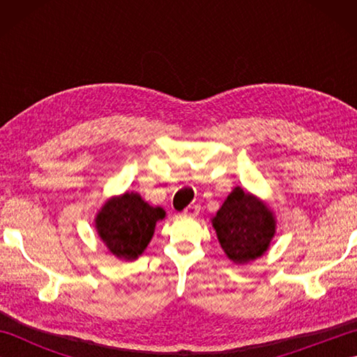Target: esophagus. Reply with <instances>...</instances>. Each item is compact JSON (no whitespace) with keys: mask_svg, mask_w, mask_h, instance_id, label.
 <instances>
[{"mask_svg":"<svg viewBox=\"0 0 357 357\" xmlns=\"http://www.w3.org/2000/svg\"><path fill=\"white\" fill-rule=\"evenodd\" d=\"M199 213V206L198 204H190L185 210H184V215L185 216H196Z\"/></svg>","mask_w":357,"mask_h":357,"instance_id":"1","label":"esophagus"}]
</instances>
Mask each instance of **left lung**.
<instances>
[{"label":"left lung","instance_id":"1","mask_svg":"<svg viewBox=\"0 0 357 357\" xmlns=\"http://www.w3.org/2000/svg\"><path fill=\"white\" fill-rule=\"evenodd\" d=\"M211 224L224 253L236 265L261 257L276 234V218L267 202L241 187L227 196Z\"/></svg>","mask_w":357,"mask_h":357}]
</instances>
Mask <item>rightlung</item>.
Listing matches in <instances>:
<instances>
[{"mask_svg":"<svg viewBox=\"0 0 357 357\" xmlns=\"http://www.w3.org/2000/svg\"><path fill=\"white\" fill-rule=\"evenodd\" d=\"M165 210L151 207L139 193L126 192L104 202L95 218V229L102 244L121 261H135L153 238Z\"/></svg>","mask_w":357,"mask_h":357,"instance_id":"add662e5","label":"right lung"}]
</instances>
